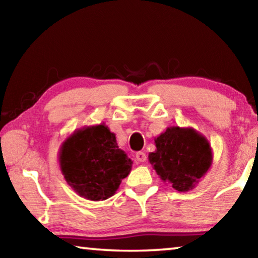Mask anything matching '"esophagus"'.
<instances>
[{"instance_id": "esophagus-1", "label": "esophagus", "mask_w": 258, "mask_h": 258, "mask_svg": "<svg viewBox=\"0 0 258 258\" xmlns=\"http://www.w3.org/2000/svg\"><path fill=\"white\" fill-rule=\"evenodd\" d=\"M136 158H137L138 162H146L147 156H146V154L144 153V151H138V153L136 154Z\"/></svg>"}]
</instances>
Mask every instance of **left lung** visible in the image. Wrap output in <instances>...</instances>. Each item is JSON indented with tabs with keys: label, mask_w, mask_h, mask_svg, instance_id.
Masks as SVG:
<instances>
[{
	"label": "left lung",
	"mask_w": 258,
	"mask_h": 258,
	"mask_svg": "<svg viewBox=\"0 0 258 258\" xmlns=\"http://www.w3.org/2000/svg\"><path fill=\"white\" fill-rule=\"evenodd\" d=\"M155 146L149 163L161 180L178 191L193 189L214 159L208 139L193 127L170 126L155 138Z\"/></svg>",
	"instance_id": "1"
}]
</instances>
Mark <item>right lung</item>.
<instances>
[{
	"label": "right lung",
	"instance_id": "1",
	"mask_svg": "<svg viewBox=\"0 0 258 258\" xmlns=\"http://www.w3.org/2000/svg\"><path fill=\"white\" fill-rule=\"evenodd\" d=\"M58 163L65 181L91 201L111 198L133 164L104 122L84 126L65 139L59 147Z\"/></svg>",
	"mask_w": 258,
	"mask_h": 258
}]
</instances>
